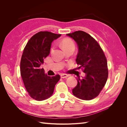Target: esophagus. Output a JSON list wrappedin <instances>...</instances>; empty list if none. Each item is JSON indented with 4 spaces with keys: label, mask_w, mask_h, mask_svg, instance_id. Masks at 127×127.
<instances>
[{
    "label": "esophagus",
    "mask_w": 127,
    "mask_h": 127,
    "mask_svg": "<svg viewBox=\"0 0 127 127\" xmlns=\"http://www.w3.org/2000/svg\"><path fill=\"white\" fill-rule=\"evenodd\" d=\"M68 77V76L66 74H61V78H66V77Z\"/></svg>",
    "instance_id": "esophagus-1"
}]
</instances>
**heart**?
<instances>
[{
    "label": "heart",
    "instance_id": "heart-1",
    "mask_svg": "<svg viewBox=\"0 0 127 127\" xmlns=\"http://www.w3.org/2000/svg\"><path fill=\"white\" fill-rule=\"evenodd\" d=\"M61 46H62L63 49L64 50L67 49L68 48H69L70 47H75V44L74 42H73L70 39H64V40L62 42H61Z\"/></svg>",
    "mask_w": 127,
    "mask_h": 127
}]
</instances>
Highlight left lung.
Masks as SVG:
<instances>
[{
    "label": "left lung",
    "instance_id": "8db88e82",
    "mask_svg": "<svg viewBox=\"0 0 127 127\" xmlns=\"http://www.w3.org/2000/svg\"><path fill=\"white\" fill-rule=\"evenodd\" d=\"M67 35L78 45L76 61L86 75L82 78L77 76V85L72 89V93L83 100H91L99 95L108 77L106 57L98 42L89 34L78 31Z\"/></svg>",
    "mask_w": 127,
    "mask_h": 127
}]
</instances>
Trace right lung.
Instances as JSON below:
<instances>
[{
	"mask_svg": "<svg viewBox=\"0 0 127 127\" xmlns=\"http://www.w3.org/2000/svg\"><path fill=\"white\" fill-rule=\"evenodd\" d=\"M61 35L40 31L31 37L24 49L20 64L21 75L29 95L36 101L50 97L60 80L59 75L48 76L40 66L50 52L52 41Z\"/></svg>",
	"mask_w": 127,
	"mask_h": 127,
	"instance_id": "obj_1",
	"label": "right lung"
}]
</instances>
